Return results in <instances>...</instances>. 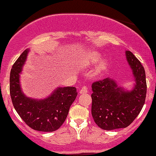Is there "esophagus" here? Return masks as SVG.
I'll list each match as a JSON object with an SVG mask.
<instances>
[{
	"instance_id": "obj_1",
	"label": "esophagus",
	"mask_w": 156,
	"mask_h": 156,
	"mask_svg": "<svg viewBox=\"0 0 156 156\" xmlns=\"http://www.w3.org/2000/svg\"><path fill=\"white\" fill-rule=\"evenodd\" d=\"M87 93V87L86 86H83L80 90V94H86Z\"/></svg>"
}]
</instances>
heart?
<instances>
[{"label":"heart","mask_w":156,"mask_h":156,"mask_svg":"<svg viewBox=\"0 0 156 156\" xmlns=\"http://www.w3.org/2000/svg\"><path fill=\"white\" fill-rule=\"evenodd\" d=\"M100 55L98 52L92 53L90 58H89L87 61V64H92V63L96 62L100 59ZM103 68H104V64H102H102H100L99 67H98L97 72H100V71L103 69Z\"/></svg>","instance_id":"obj_1"}]
</instances>
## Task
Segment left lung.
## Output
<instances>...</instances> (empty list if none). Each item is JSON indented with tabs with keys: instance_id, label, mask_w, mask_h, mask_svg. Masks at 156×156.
Segmentation results:
<instances>
[{
	"instance_id": "left-lung-1",
	"label": "left lung",
	"mask_w": 156,
	"mask_h": 156,
	"mask_svg": "<svg viewBox=\"0 0 156 156\" xmlns=\"http://www.w3.org/2000/svg\"><path fill=\"white\" fill-rule=\"evenodd\" d=\"M136 84L131 91L118 87L109 78L94 82L91 87V114L95 122L105 130L126 128L138 115L147 94L146 75L143 66L130 51H126Z\"/></svg>"
}]
</instances>
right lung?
I'll use <instances>...</instances> for the list:
<instances>
[{
    "label": "right lung",
    "instance_id": "add662e5",
    "mask_svg": "<svg viewBox=\"0 0 156 156\" xmlns=\"http://www.w3.org/2000/svg\"><path fill=\"white\" fill-rule=\"evenodd\" d=\"M30 49L21 54L13 65L9 77V92L14 109L27 125L34 130L52 132L58 129L67 118L78 92L73 87H58L47 98L32 99L23 93L20 73Z\"/></svg>",
    "mask_w": 156,
    "mask_h": 156
}]
</instances>
